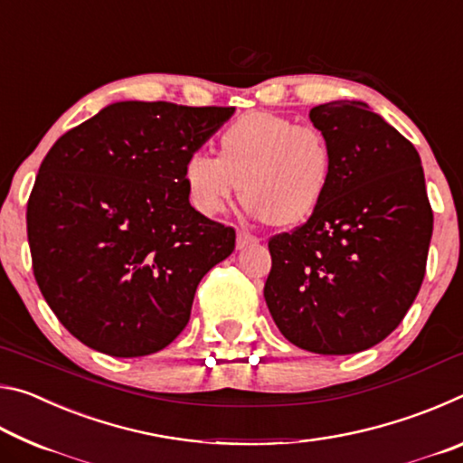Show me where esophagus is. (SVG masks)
Here are the masks:
<instances>
[{"mask_svg": "<svg viewBox=\"0 0 463 463\" xmlns=\"http://www.w3.org/2000/svg\"><path fill=\"white\" fill-rule=\"evenodd\" d=\"M260 241H261V239L257 237V234L249 232V231H239V232H237V247H239V249L253 247V245H257V242H260Z\"/></svg>", "mask_w": 463, "mask_h": 463, "instance_id": "1", "label": "esophagus"}]
</instances>
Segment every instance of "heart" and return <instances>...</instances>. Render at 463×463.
Returning <instances> with one entry per match:
<instances>
[{"label": "heart", "mask_w": 463, "mask_h": 463, "mask_svg": "<svg viewBox=\"0 0 463 463\" xmlns=\"http://www.w3.org/2000/svg\"><path fill=\"white\" fill-rule=\"evenodd\" d=\"M335 174L325 130L271 112L234 120L218 137V155L192 151L182 167L187 198L202 214L224 213L242 184L250 213L273 226L308 221L325 203Z\"/></svg>", "instance_id": "1"}]
</instances>
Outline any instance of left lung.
Listing matches in <instances>:
<instances>
[{
  "instance_id": "8db88e82",
  "label": "left lung",
  "mask_w": 463,
  "mask_h": 463,
  "mask_svg": "<svg viewBox=\"0 0 463 463\" xmlns=\"http://www.w3.org/2000/svg\"><path fill=\"white\" fill-rule=\"evenodd\" d=\"M331 138L336 174L307 222L271 237L263 296L296 347L349 355L386 339L427 269L433 213L411 140L364 101L310 109Z\"/></svg>"
}]
</instances>
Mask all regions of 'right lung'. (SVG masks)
Listing matches in <instances>:
<instances>
[{"label": "right lung", "mask_w": 463, "mask_h": 463, "mask_svg": "<svg viewBox=\"0 0 463 463\" xmlns=\"http://www.w3.org/2000/svg\"><path fill=\"white\" fill-rule=\"evenodd\" d=\"M232 112L118 101L46 153L28 198V245L36 284L75 339L140 357L184 331L195 288L237 234L192 208L182 167Z\"/></svg>", "instance_id": "obj_1"}]
</instances>
